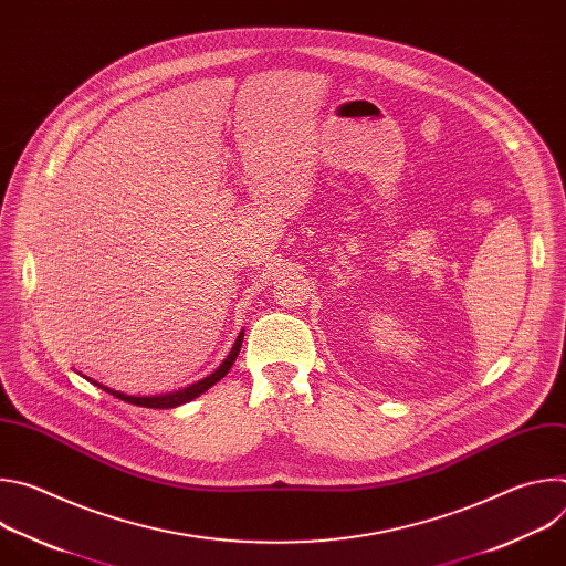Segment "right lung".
<instances>
[{"label":"right lung","mask_w":566,"mask_h":566,"mask_svg":"<svg viewBox=\"0 0 566 566\" xmlns=\"http://www.w3.org/2000/svg\"><path fill=\"white\" fill-rule=\"evenodd\" d=\"M241 340H244V332H241V334L237 336V340H234V345H232V352H230L228 358L219 365L217 371H212L210 376H206L203 380H199V382H195V385H190V387H186V389L170 391V394H164V396H127V394H120V391H116V389H109V387H105V385H101V382H96V380H92V382L98 385L101 389L109 391L112 396H116V398H120V400H125V402H132V406L156 408V410L177 408V406H184V402L197 398V396L203 394L206 389H210L214 382H219V380L228 374V369L232 367V363H234V358H237V354H239V349H241ZM87 380H90V378H87Z\"/></svg>","instance_id":"obj_1"}]
</instances>
